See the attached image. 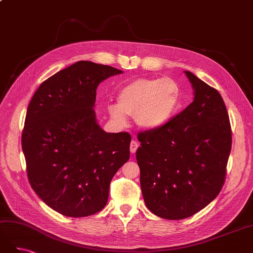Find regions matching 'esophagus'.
Masks as SVG:
<instances>
[{
	"label": "esophagus",
	"instance_id": "obj_1",
	"mask_svg": "<svg viewBox=\"0 0 253 253\" xmlns=\"http://www.w3.org/2000/svg\"><path fill=\"white\" fill-rule=\"evenodd\" d=\"M138 148H139L138 141H137V140H132L131 144H129V151H131V153H135Z\"/></svg>",
	"mask_w": 253,
	"mask_h": 253
}]
</instances>
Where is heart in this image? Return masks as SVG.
<instances>
[{
	"mask_svg": "<svg viewBox=\"0 0 253 253\" xmlns=\"http://www.w3.org/2000/svg\"><path fill=\"white\" fill-rule=\"evenodd\" d=\"M181 105V89L177 81L140 78L129 82L119 91L117 104L109 106L112 120L126 126L127 115L145 129H157L166 126Z\"/></svg>",
	"mask_w": 253,
	"mask_h": 253,
	"instance_id": "heart-1",
	"label": "heart"
}]
</instances>
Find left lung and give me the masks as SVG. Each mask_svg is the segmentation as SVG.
Instances as JSON below:
<instances>
[{
	"instance_id": "8db88e82",
	"label": "left lung",
	"mask_w": 253,
	"mask_h": 253,
	"mask_svg": "<svg viewBox=\"0 0 253 253\" xmlns=\"http://www.w3.org/2000/svg\"><path fill=\"white\" fill-rule=\"evenodd\" d=\"M194 100L168 124L138 134L136 159L148 209L182 219L204 209L223 188L232 136L218 91L185 71Z\"/></svg>"
}]
</instances>
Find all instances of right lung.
Instances as JSON below:
<instances>
[{"label": "right lung", "mask_w": 253, "mask_h": 253, "mask_svg": "<svg viewBox=\"0 0 253 253\" xmlns=\"http://www.w3.org/2000/svg\"><path fill=\"white\" fill-rule=\"evenodd\" d=\"M121 73L79 61L45 80L29 102L22 133L28 180L65 216L102 210L112 178L129 158L131 135L104 132L93 109L100 82Z\"/></svg>", "instance_id": "add662e5"}]
</instances>
